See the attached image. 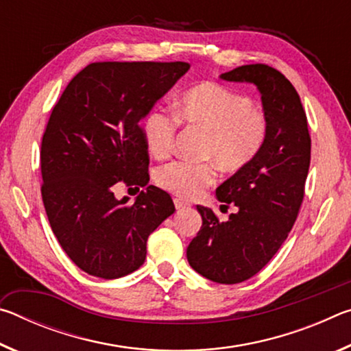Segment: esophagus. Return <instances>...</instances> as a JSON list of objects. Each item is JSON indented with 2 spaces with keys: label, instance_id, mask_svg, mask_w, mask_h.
I'll use <instances>...</instances> for the list:
<instances>
[{
  "label": "esophagus",
  "instance_id": "obj_1",
  "mask_svg": "<svg viewBox=\"0 0 351 351\" xmlns=\"http://www.w3.org/2000/svg\"><path fill=\"white\" fill-rule=\"evenodd\" d=\"M173 203H175V207L178 210H182V209H187V207L190 206L187 201H184V199H181V198H175L173 199Z\"/></svg>",
  "mask_w": 351,
  "mask_h": 351
}]
</instances>
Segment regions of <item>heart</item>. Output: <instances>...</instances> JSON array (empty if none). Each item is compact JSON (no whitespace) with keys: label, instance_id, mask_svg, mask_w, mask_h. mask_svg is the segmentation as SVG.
Masks as SVG:
<instances>
[{"label":"heart","instance_id":"obj_1","mask_svg":"<svg viewBox=\"0 0 351 351\" xmlns=\"http://www.w3.org/2000/svg\"><path fill=\"white\" fill-rule=\"evenodd\" d=\"M176 112L187 125L206 132L201 156L210 161H171L159 167L156 182L181 198H195L217 180V165L239 171L258 156L268 136V117L241 93L215 82L198 83L182 94ZM180 127L176 114L153 108L144 119L142 133L147 150L158 159L173 152Z\"/></svg>","mask_w":351,"mask_h":351}]
</instances>
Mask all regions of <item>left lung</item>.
<instances>
[{
  "label": "left lung",
  "instance_id": "obj_1",
  "mask_svg": "<svg viewBox=\"0 0 351 351\" xmlns=\"http://www.w3.org/2000/svg\"><path fill=\"white\" fill-rule=\"evenodd\" d=\"M254 83L268 117V136L258 156L217 189L221 203L237 206L228 221L197 206L203 218L187 247L192 268L212 282H245L265 268L293 229L305 195L311 138L300 97L291 82L268 64H245L219 75Z\"/></svg>",
  "mask_w": 351,
  "mask_h": 351
}]
</instances>
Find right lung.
Segmentation results:
<instances>
[{"label":"right lung","mask_w":351,"mask_h":351,"mask_svg":"<svg viewBox=\"0 0 351 351\" xmlns=\"http://www.w3.org/2000/svg\"><path fill=\"white\" fill-rule=\"evenodd\" d=\"M190 68L184 62H99L83 68L52 108L41 141V197L52 232L86 274L119 278L145 261L147 240L175 212L147 186L141 121ZM117 182L145 186L133 205Z\"/></svg>","instance_id":"obj_1"}]
</instances>
